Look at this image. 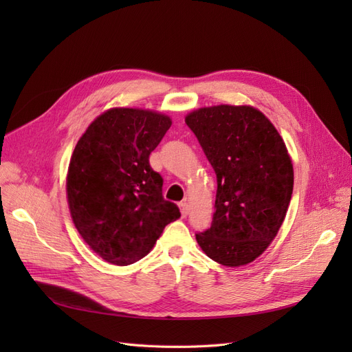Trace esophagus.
Listing matches in <instances>:
<instances>
[{
  "label": "esophagus",
  "instance_id": "obj_1",
  "mask_svg": "<svg viewBox=\"0 0 352 352\" xmlns=\"http://www.w3.org/2000/svg\"><path fill=\"white\" fill-rule=\"evenodd\" d=\"M179 208H180V212H182V217H186L188 212H189V207H188V202L186 201H182L179 204Z\"/></svg>",
  "mask_w": 352,
  "mask_h": 352
}]
</instances>
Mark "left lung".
<instances>
[{"label": "left lung", "instance_id": "obj_1", "mask_svg": "<svg viewBox=\"0 0 352 352\" xmlns=\"http://www.w3.org/2000/svg\"><path fill=\"white\" fill-rule=\"evenodd\" d=\"M217 176L211 226L197 242L228 267L254 261L278 235L294 189L291 157L279 132L248 105H214L186 116Z\"/></svg>", "mask_w": 352, "mask_h": 352}]
</instances>
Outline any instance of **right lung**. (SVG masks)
<instances>
[{"label": "right lung", "mask_w": 352, "mask_h": 352, "mask_svg": "<svg viewBox=\"0 0 352 352\" xmlns=\"http://www.w3.org/2000/svg\"><path fill=\"white\" fill-rule=\"evenodd\" d=\"M172 126L148 110L111 109L95 119L74 148L67 201L74 226L105 261L127 265L151 251L179 207L163 197L150 154Z\"/></svg>", "instance_id": "right-lung-1"}]
</instances>
